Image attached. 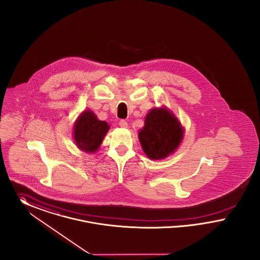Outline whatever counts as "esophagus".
Here are the masks:
<instances>
[{
    "instance_id": "1",
    "label": "esophagus",
    "mask_w": 260,
    "mask_h": 260,
    "mask_svg": "<svg viewBox=\"0 0 260 260\" xmlns=\"http://www.w3.org/2000/svg\"><path fill=\"white\" fill-rule=\"evenodd\" d=\"M119 126H120L121 128H127V127H128V123H127L126 120H120V121H119Z\"/></svg>"
}]
</instances>
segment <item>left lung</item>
Instances as JSON below:
<instances>
[{
  "mask_svg": "<svg viewBox=\"0 0 260 260\" xmlns=\"http://www.w3.org/2000/svg\"><path fill=\"white\" fill-rule=\"evenodd\" d=\"M184 136V129L176 116L165 108L152 109L139 132L144 152L150 159H162L177 150Z\"/></svg>",
  "mask_w": 260,
  "mask_h": 260,
  "instance_id": "1",
  "label": "left lung"
}]
</instances>
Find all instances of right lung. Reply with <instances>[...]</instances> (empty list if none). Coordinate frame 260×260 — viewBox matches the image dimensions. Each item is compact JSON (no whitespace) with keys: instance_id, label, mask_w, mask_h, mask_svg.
<instances>
[{"instance_id":"obj_1","label":"right lung","mask_w":260,"mask_h":260,"mask_svg":"<svg viewBox=\"0 0 260 260\" xmlns=\"http://www.w3.org/2000/svg\"><path fill=\"white\" fill-rule=\"evenodd\" d=\"M109 129L106 121L99 120L91 110H85L74 124L75 144L83 151L93 153L100 148Z\"/></svg>"}]
</instances>
